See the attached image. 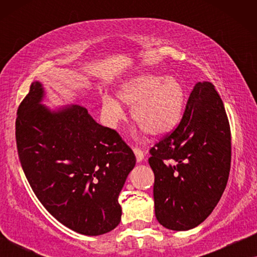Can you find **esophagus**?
Returning <instances> with one entry per match:
<instances>
[{"label":"esophagus","mask_w":257,"mask_h":257,"mask_svg":"<svg viewBox=\"0 0 257 257\" xmlns=\"http://www.w3.org/2000/svg\"><path fill=\"white\" fill-rule=\"evenodd\" d=\"M133 152H135V154H136L137 161H138V163H142V161L144 160V156H145L143 151L138 149V147H135V149H133Z\"/></svg>","instance_id":"1"}]
</instances>
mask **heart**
I'll use <instances>...</instances> for the list:
<instances>
[{
  "label": "heart",
  "instance_id": "b5f03b06",
  "mask_svg": "<svg viewBox=\"0 0 257 257\" xmlns=\"http://www.w3.org/2000/svg\"><path fill=\"white\" fill-rule=\"evenodd\" d=\"M118 99L132 107V118L153 137L167 135L177 127L184 113L186 93L182 83L174 76L142 73L119 86ZM101 118L111 127L125 117L124 107L114 98L101 99Z\"/></svg>",
  "mask_w": 257,
  "mask_h": 257
}]
</instances>
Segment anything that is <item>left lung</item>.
<instances>
[{"mask_svg": "<svg viewBox=\"0 0 257 257\" xmlns=\"http://www.w3.org/2000/svg\"><path fill=\"white\" fill-rule=\"evenodd\" d=\"M150 153L157 220L178 231L199 226L220 201L230 171L229 121L212 83L195 84L177 128Z\"/></svg>", "mask_w": 257, "mask_h": 257, "instance_id": "8db88e82", "label": "left lung"}]
</instances>
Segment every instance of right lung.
<instances>
[{"label": "right lung", "mask_w": 257, "mask_h": 257, "mask_svg": "<svg viewBox=\"0 0 257 257\" xmlns=\"http://www.w3.org/2000/svg\"><path fill=\"white\" fill-rule=\"evenodd\" d=\"M43 97V85L31 83L17 110V152L31 188L70 229L89 236L111 231L120 222L118 196L136 165L135 153L85 107L51 111L41 104Z\"/></svg>", "instance_id": "obj_1"}]
</instances>
